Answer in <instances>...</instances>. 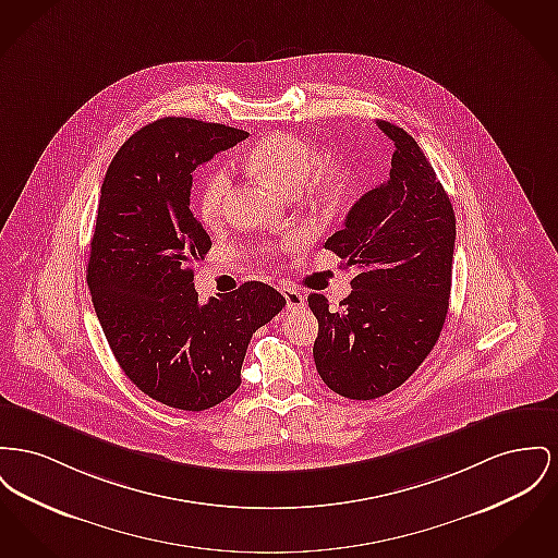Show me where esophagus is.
<instances>
[{"instance_id":"obj_1","label":"esophagus","mask_w":558,"mask_h":558,"mask_svg":"<svg viewBox=\"0 0 558 558\" xmlns=\"http://www.w3.org/2000/svg\"><path fill=\"white\" fill-rule=\"evenodd\" d=\"M280 291H282V295L287 299V307H289V310H299V307L305 305V296L301 295L296 289L282 287Z\"/></svg>"}]
</instances>
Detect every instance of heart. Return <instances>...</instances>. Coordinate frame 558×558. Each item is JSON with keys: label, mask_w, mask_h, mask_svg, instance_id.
Masks as SVG:
<instances>
[{"label": "heart", "mask_w": 558, "mask_h": 558, "mask_svg": "<svg viewBox=\"0 0 558 558\" xmlns=\"http://www.w3.org/2000/svg\"><path fill=\"white\" fill-rule=\"evenodd\" d=\"M248 168L284 196H295L305 185L312 199L332 204L352 183V168L341 158L318 160V151L305 138L276 132L259 141L246 156ZM231 177L217 168L204 181L197 213L204 223H217L230 196Z\"/></svg>", "instance_id": "obj_1"}]
</instances>
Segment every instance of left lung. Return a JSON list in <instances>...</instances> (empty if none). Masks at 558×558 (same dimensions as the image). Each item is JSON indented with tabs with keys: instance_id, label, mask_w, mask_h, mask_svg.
Listing matches in <instances>:
<instances>
[{
	"instance_id": "obj_1",
	"label": "left lung",
	"mask_w": 558,
	"mask_h": 558,
	"mask_svg": "<svg viewBox=\"0 0 558 558\" xmlns=\"http://www.w3.org/2000/svg\"><path fill=\"white\" fill-rule=\"evenodd\" d=\"M393 143L388 179L366 192L325 248L354 267L352 293L318 318L316 368L332 392L373 400L402 386L436 345L449 310L456 213L409 132L377 120Z\"/></svg>"
}]
</instances>
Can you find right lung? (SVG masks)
Returning a JSON list of instances; mask_svg holds the SVG:
<instances>
[{
    "instance_id": "right-lung-1",
    "label": "right lung",
    "mask_w": 558,
    "mask_h": 558,
    "mask_svg": "<svg viewBox=\"0 0 558 558\" xmlns=\"http://www.w3.org/2000/svg\"><path fill=\"white\" fill-rule=\"evenodd\" d=\"M248 132L190 118H162L118 149L100 187L88 289L107 343L126 377L181 411L210 409L240 388L257 328L287 299L244 282L199 305L194 265L210 238L190 210L197 166Z\"/></svg>"
}]
</instances>
